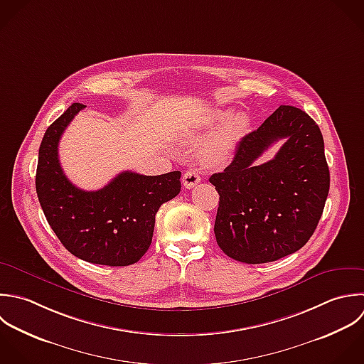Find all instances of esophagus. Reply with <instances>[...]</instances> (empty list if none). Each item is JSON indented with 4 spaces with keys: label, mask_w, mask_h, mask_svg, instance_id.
<instances>
[{
    "label": "esophagus",
    "mask_w": 364,
    "mask_h": 364,
    "mask_svg": "<svg viewBox=\"0 0 364 364\" xmlns=\"http://www.w3.org/2000/svg\"><path fill=\"white\" fill-rule=\"evenodd\" d=\"M201 181V177L200 174L196 171V170H188L184 173L183 176V184L186 188H193L196 187L198 183Z\"/></svg>",
    "instance_id": "obj_1"
}]
</instances>
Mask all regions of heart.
<instances>
[{"label": "heart", "mask_w": 364, "mask_h": 364, "mask_svg": "<svg viewBox=\"0 0 364 364\" xmlns=\"http://www.w3.org/2000/svg\"><path fill=\"white\" fill-rule=\"evenodd\" d=\"M208 129L217 130L203 144L200 153L204 161L210 164H220L225 161L235 150L241 139L245 136L250 117L242 113H231V110H213L205 122Z\"/></svg>", "instance_id": "b5f03b06"}]
</instances>
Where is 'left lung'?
<instances>
[{"instance_id":"obj_1","label":"left lung","mask_w":364,"mask_h":364,"mask_svg":"<svg viewBox=\"0 0 364 364\" xmlns=\"http://www.w3.org/2000/svg\"><path fill=\"white\" fill-rule=\"evenodd\" d=\"M276 157L253 163L274 142ZM220 194L214 232L230 258L265 264L301 250L314 235L329 194L331 174L316 122L295 106H279L244 136L234 160L210 177Z\"/></svg>"}]
</instances>
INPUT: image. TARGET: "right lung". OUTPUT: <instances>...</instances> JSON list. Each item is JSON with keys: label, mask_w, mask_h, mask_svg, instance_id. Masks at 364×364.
Instances as JSON below:
<instances>
[{"label": "right lung", "mask_w": 364, "mask_h": 364, "mask_svg": "<svg viewBox=\"0 0 364 364\" xmlns=\"http://www.w3.org/2000/svg\"><path fill=\"white\" fill-rule=\"evenodd\" d=\"M73 103L45 132L39 146L35 187L48 224L76 258L107 267H127L149 250L156 214L180 190V171L143 176L122 171L97 191H85L65 176L58 143L83 109Z\"/></svg>", "instance_id": "right-lung-1"}]
</instances>
